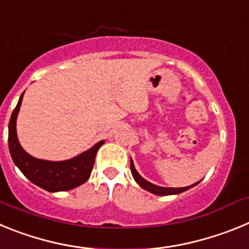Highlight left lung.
<instances>
[{
	"label": "left lung",
	"instance_id": "left-lung-1",
	"mask_svg": "<svg viewBox=\"0 0 249 249\" xmlns=\"http://www.w3.org/2000/svg\"><path fill=\"white\" fill-rule=\"evenodd\" d=\"M131 172L133 178H135V181L140 184L143 190L148 191V192L153 193V195H157V196H169V195H178V193H182L184 191L190 190L192 187H195L196 184H198L199 182L197 183L192 184V186H188V187H181V188H169V187H160V186H156V184L151 183V182L146 181L142 176H140V173L136 171L135 168V164H133V160L131 158Z\"/></svg>",
	"mask_w": 249,
	"mask_h": 249
}]
</instances>
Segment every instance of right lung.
I'll use <instances>...</instances> for the list:
<instances>
[{
  "instance_id": "1",
  "label": "right lung",
  "mask_w": 249,
  "mask_h": 249,
  "mask_svg": "<svg viewBox=\"0 0 249 249\" xmlns=\"http://www.w3.org/2000/svg\"><path fill=\"white\" fill-rule=\"evenodd\" d=\"M23 93L19 97L16 108L13 109L8 124V148L15 164L32 183L48 192L68 191L85 183L91 176L96 153L105 143V141H100L89 151L67 160L52 162L32 157L21 147L16 132L17 114L21 107Z\"/></svg>"
}]
</instances>
